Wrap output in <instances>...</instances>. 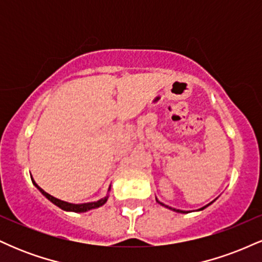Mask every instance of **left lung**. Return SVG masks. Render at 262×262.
<instances>
[{"label": "left lung", "instance_id": "8db88e82", "mask_svg": "<svg viewBox=\"0 0 262 262\" xmlns=\"http://www.w3.org/2000/svg\"><path fill=\"white\" fill-rule=\"evenodd\" d=\"M156 201H158V200H156ZM158 202H159V201H158ZM159 203H160V204H161V206H165V204H164V203H161V202H159ZM209 204H212V202H210ZM209 204H207V206H204V207H203V208H201L200 210H202V209H204V208H206V207H208V206H209ZM165 207H166V208H170V209L175 210V212H179V213H187V212H186V210H181V209H175V208H171V207H169V206H165Z\"/></svg>", "mask_w": 262, "mask_h": 262}]
</instances>
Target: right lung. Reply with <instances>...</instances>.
<instances>
[{
	"instance_id": "1",
	"label": "right lung",
	"mask_w": 262,
	"mask_h": 262,
	"mask_svg": "<svg viewBox=\"0 0 262 262\" xmlns=\"http://www.w3.org/2000/svg\"><path fill=\"white\" fill-rule=\"evenodd\" d=\"M33 181V180H32ZM34 183V186L37 187L39 191L41 192V194L45 196L48 198V200L50 201V202L55 204V206H58L59 208H61L62 210H68V212H75V213H82V212H87V210L90 209H93V208H98V207L103 206L104 203L107 202L108 200V196H106L104 198H101L100 201H97V202H90V203H81V204H74V203H69V202H65V201H61V200H58V198L53 197L52 194L47 193V192L44 191V189H41L39 186L33 181ZM108 191H111V186L110 188H108Z\"/></svg>"
}]
</instances>
